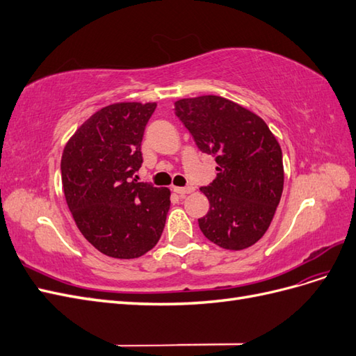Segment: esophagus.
<instances>
[{
	"instance_id": "obj_1",
	"label": "esophagus",
	"mask_w": 356,
	"mask_h": 356,
	"mask_svg": "<svg viewBox=\"0 0 356 356\" xmlns=\"http://www.w3.org/2000/svg\"><path fill=\"white\" fill-rule=\"evenodd\" d=\"M174 191L177 193V195H179L181 197H184V196L190 195V193L195 191V187H191V186H188V187H174Z\"/></svg>"
}]
</instances>
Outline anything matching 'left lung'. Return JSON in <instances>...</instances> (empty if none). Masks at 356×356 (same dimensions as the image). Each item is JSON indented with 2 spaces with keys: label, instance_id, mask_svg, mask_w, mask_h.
Returning <instances> with one entry per match:
<instances>
[{
  "label": "left lung",
  "instance_id": "obj_1",
  "mask_svg": "<svg viewBox=\"0 0 356 356\" xmlns=\"http://www.w3.org/2000/svg\"><path fill=\"white\" fill-rule=\"evenodd\" d=\"M200 152L217 161V178L200 191L209 211L199 218L207 238L241 251L263 238L284 190L282 149L261 117L215 95L175 102Z\"/></svg>",
  "mask_w": 356,
  "mask_h": 356
}]
</instances>
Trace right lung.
I'll list each match as a JSON object with an SVG mask.
<instances>
[{"label": "right lung", "instance_id": "1", "mask_svg": "<svg viewBox=\"0 0 356 356\" xmlns=\"http://www.w3.org/2000/svg\"><path fill=\"white\" fill-rule=\"evenodd\" d=\"M156 102L104 106L70 138L60 160L67 204L99 252L131 260L153 250L165 229L170 190L132 179Z\"/></svg>", "mask_w": 356, "mask_h": 356}]
</instances>
